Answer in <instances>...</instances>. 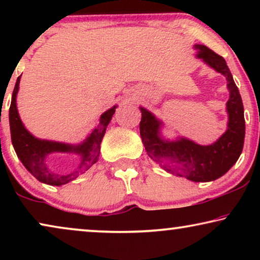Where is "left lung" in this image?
I'll use <instances>...</instances> for the list:
<instances>
[{"label": "left lung", "instance_id": "obj_1", "mask_svg": "<svg viewBox=\"0 0 260 260\" xmlns=\"http://www.w3.org/2000/svg\"><path fill=\"white\" fill-rule=\"evenodd\" d=\"M195 49H198L199 59L204 60L227 79L230 99L226 104L229 112L226 133L211 145H200L182 137L176 141H167L159 133L161 120L141 106L140 134L147 154L167 172L194 182H208L229 172L243 151L244 105L225 59L204 45H195Z\"/></svg>", "mask_w": 260, "mask_h": 260}]
</instances>
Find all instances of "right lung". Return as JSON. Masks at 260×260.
I'll return each instance as SVG.
<instances>
[{"label":"right lung","instance_id":"obj_1","mask_svg":"<svg viewBox=\"0 0 260 260\" xmlns=\"http://www.w3.org/2000/svg\"><path fill=\"white\" fill-rule=\"evenodd\" d=\"M20 78H17L15 87H14L12 103L9 108V124L10 134H12V143L15 152L22 165L31 175L40 182L51 184V186H61L69 183L70 181L77 179L78 176L90 169L98 161L101 152V143L105 135L106 126L109 125L117 106H113L101 116L99 124L95 129L88 135L83 143L78 145L60 143V142L39 140L28 131L21 122L16 106V94L19 91ZM53 152H73L81 156V165L74 172L70 174L53 173L45 165V157Z\"/></svg>","mask_w":260,"mask_h":260}]
</instances>
